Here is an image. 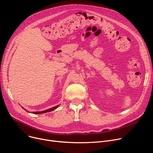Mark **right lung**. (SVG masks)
<instances>
[{
  "label": "right lung",
  "mask_w": 153,
  "mask_h": 153,
  "mask_svg": "<svg viewBox=\"0 0 153 153\" xmlns=\"http://www.w3.org/2000/svg\"><path fill=\"white\" fill-rule=\"evenodd\" d=\"M59 106V105H56V106H54V107H53V108H50V109H46V110H45V111H39V112H32V113H33V114H42V113H45V112H51V111H53V110H54V109H56V108H57ZM24 109V108H23ZM25 111H27V110H25Z\"/></svg>",
  "instance_id": "right-lung-1"
}]
</instances>
